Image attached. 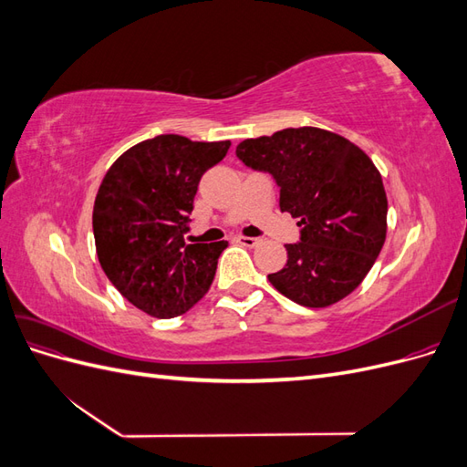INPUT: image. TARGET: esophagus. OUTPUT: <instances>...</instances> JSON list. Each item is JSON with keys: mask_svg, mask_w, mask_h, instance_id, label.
I'll use <instances>...</instances> for the list:
<instances>
[{"mask_svg": "<svg viewBox=\"0 0 467 467\" xmlns=\"http://www.w3.org/2000/svg\"><path fill=\"white\" fill-rule=\"evenodd\" d=\"M259 242H261V239H257V237H247V235H239L237 237V244H242L245 247H257Z\"/></svg>", "mask_w": 467, "mask_h": 467, "instance_id": "esophagus-1", "label": "esophagus"}]
</instances>
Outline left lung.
Masks as SVG:
<instances>
[{"label":"left lung","instance_id":"obj_1","mask_svg":"<svg viewBox=\"0 0 467 467\" xmlns=\"http://www.w3.org/2000/svg\"><path fill=\"white\" fill-rule=\"evenodd\" d=\"M235 153L275 177L280 210L302 228L300 244L286 245V266L268 282L306 307L343 300L386 242L388 196L372 160L350 140L316 126L247 138Z\"/></svg>","mask_w":467,"mask_h":467}]
</instances>
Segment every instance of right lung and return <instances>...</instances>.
Listing matches in <instances>:
<instances>
[{
	"label": "right lung",
	"mask_w": 467,
	"mask_h": 467,
	"mask_svg": "<svg viewBox=\"0 0 467 467\" xmlns=\"http://www.w3.org/2000/svg\"><path fill=\"white\" fill-rule=\"evenodd\" d=\"M232 142L179 134L144 140L109 167L95 196L97 257L115 288L144 314L182 316L208 292L228 242L185 244L201 177Z\"/></svg>",
	"instance_id": "add662e5"
}]
</instances>
